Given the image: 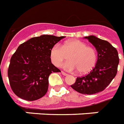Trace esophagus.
<instances>
[{
    "mask_svg": "<svg viewBox=\"0 0 124 124\" xmlns=\"http://www.w3.org/2000/svg\"><path fill=\"white\" fill-rule=\"evenodd\" d=\"M61 73H62V75H64V76L68 75V74L66 73H65V72H64V71H62V72H61Z\"/></svg>",
    "mask_w": 124,
    "mask_h": 124,
    "instance_id": "1",
    "label": "esophagus"
}]
</instances>
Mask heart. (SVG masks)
<instances>
[{
  "mask_svg": "<svg viewBox=\"0 0 124 124\" xmlns=\"http://www.w3.org/2000/svg\"><path fill=\"white\" fill-rule=\"evenodd\" d=\"M50 57L56 66H60L69 58L70 61L63 65L64 68L69 71L76 70L79 74L87 73L92 70L98 58L95 49L79 40H68L62 46L54 45L50 50Z\"/></svg>",
  "mask_w": 124,
  "mask_h": 124,
  "instance_id": "b5f03b06",
  "label": "heart"
}]
</instances>
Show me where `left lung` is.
Segmentation results:
<instances>
[{
    "label": "left lung",
    "mask_w": 124,
    "mask_h": 124,
    "mask_svg": "<svg viewBox=\"0 0 124 124\" xmlns=\"http://www.w3.org/2000/svg\"><path fill=\"white\" fill-rule=\"evenodd\" d=\"M84 38L95 47L98 60L94 68L87 75L77 78L71 87L82 94H93L104 91L115 77L119 57L117 50L108 41L93 35Z\"/></svg>",
    "instance_id": "8db88e82"
}]
</instances>
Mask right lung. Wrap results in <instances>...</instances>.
Instances as JSON below:
<instances>
[{
  "instance_id": "add662e5",
  "label": "right lung",
  "mask_w": 124,
  "mask_h": 124,
  "mask_svg": "<svg viewBox=\"0 0 124 124\" xmlns=\"http://www.w3.org/2000/svg\"><path fill=\"white\" fill-rule=\"evenodd\" d=\"M64 37L43 35L18 47L11 58L8 71L11 88L16 96L33 101L46 94L49 75L60 72L51 63L50 50Z\"/></svg>"
}]
</instances>
